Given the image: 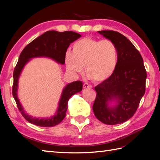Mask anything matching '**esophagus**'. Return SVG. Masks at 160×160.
<instances>
[{"label":"esophagus","mask_w":160,"mask_h":160,"mask_svg":"<svg viewBox=\"0 0 160 160\" xmlns=\"http://www.w3.org/2000/svg\"><path fill=\"white\" fill-rule=\"evenodd\" d=\"M83 87L84 88V89H87V88H91L92 87V86L91 85V84H88V83H84V84H83Z\"/></svg>","instance_id":"34e87169"}]
</instances>
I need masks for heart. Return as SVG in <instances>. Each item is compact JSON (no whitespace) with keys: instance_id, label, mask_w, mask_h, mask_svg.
<instances>
[{"instance_id":"1","label":"heart","mask_w":160,"mask_h":160,"mask_svg":"<svg viewBox=\"0 0 160 160\" xmlns=\"http://www.w3.org/2000/svg\"><path fill=\"white\" fill-rule=\"evenodd\" d=\"M118 50L110 40H97L85 37L75 42L72 52L64 56L66 67L71 73H82L85 66L87 76L95 82L108 80L118 64Z\"/></svg>"}]
</instances>
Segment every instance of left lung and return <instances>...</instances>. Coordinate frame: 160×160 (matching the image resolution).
I'll list each match as a JSON object with an SVG mask.
<instances>
[{
  "instance_id": "obj_1",
  "label": "left lung",
  "mask_w": 160,
  "mask_h": 160,
  "mask_svg": "<svg viewBox=\"0 0 160 160\" xmlns=\"http://www.w3.org/2000/svg\"><path fill=\"white\" fill-rule=\"evenodd\" d=\"M98 33L115 44L118 59L113 74L95 87L97 96L93 111L104 124H121L133 116L138 109L145 93L147 71L140 53L127 37L112 30ZM113 99L118 104L109 107L108 103Z\"/></svg>"
}]
</instances>
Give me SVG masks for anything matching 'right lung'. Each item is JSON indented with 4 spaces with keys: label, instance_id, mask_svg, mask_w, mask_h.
Masks as SVG:
<instances>
[{
    "label": "right lung",
    "instance_id": "right-lung-1",
    "mask_svg": "<svg viewBox=\"0 0 160 160\" xmlns=\"http://www.w3.org/2000/svg\"><path fill=\"white\" fill-rule=\"evenodd\" d=\"M80 37V34L74 32H59L53 30L48 31L28 44L20 53L18 61L13 73L12 94L19 111L29 123L42 127H52L60 124L65 118L68 101L73 95L82 90V82L81 81H76L67 84L64 87L56 114L53 117L45 119L32 118L25 113L17 96L18 81L23 67L30 59L36 57H48L56 60L57 62L64 64L65 62L64 56L67 48L71 42H74Z\"/></svg>",
    "mask_w": 160,
    "mask_h": 160
}]
</instances>
